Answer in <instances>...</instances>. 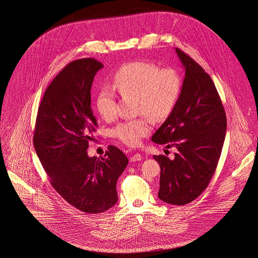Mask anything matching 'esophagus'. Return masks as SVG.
<instances>
[{
    "instance_id": "34e87169",
    "label": "esophagus",
    "mask_w": 258,
    "mask_h": 258,
    "mask_svg": "<svg viewBox=\"0 0 258 258\" xmlns=\"http://www.w3.org/2000/svg\"><path fill=\"white\" fill-rule=\"evenodd\" d=\"M130 159H131V161H139V160H141L142 159V155L141 154H135V155H132L131 157H130Z\"/></svg>"
}]
</instances>
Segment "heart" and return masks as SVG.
<instances>
[{
    "instance_id": "1",
    "label": "heart",
    "mask_w": 258,
    "mask_h": 258,
    "mask_svg": "<svg viewBox=\"0 0 258 258\" xmlns=\"http://www.w3.org/2000/svg\"><path fill=\"white\" fill-rule=\"evenodd\" d=\"M111 87L121 96H135L137 113L146 114L120 122L112 130L113 136L123 144L135 147L151 132V120L147 114L156 121L170 115L181 95L182 79L175 69H160L150 61L135 60L122 64L113 72ZM95 106L103 119H112L116 113L113 91L101 89Z\"/></svg>"
}]
</instances>
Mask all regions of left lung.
<instances>
[{
    "instance_id": "8db88e82",
    "label": "left lung",
    "mask_w": 258,
    "mask_h": 258,
    "mask_svg": "<svg viewBox=\"0 0 258 258\" xmlns=\"http://www.w3.org/2000/svg\"><path fill=\"white\" fill-rule=\"evenodd\" d=\"M175 51L185 69L181 95L152 141L177 149L174 159L154 155L160 166L158 198L169 205L184 206L202 195L216 170L227 119L210 76L187 53Z\"/></svg>"
}]
</instances>
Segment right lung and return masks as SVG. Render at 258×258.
Masks as SVG:
<instances>
[{"label": "right lung", "mask_w": 258, "mask_h": 258, "mask_svg": "<svg viewBox=\"0 0 258 258\" xmlns=\"http://www.w3.org/2000/svg\"><path fill=\"white\" fill-rule=\"evenodd\" d=\"M103 64L95 58L73 60L48 86L38 108L33 144L50 182L69 204L97 214L117 203L116 182L128 164L120 150L109 146L90 157L89 141L98 127L91 108V88Z\"/></svg>", "instance_id": "add662e5"}]
</instances>
